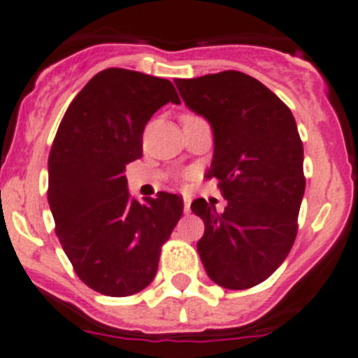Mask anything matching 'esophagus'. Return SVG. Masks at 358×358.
<instances>
[{
	"mask_svg": "<svg viewBox=\"0 0 358 358\" xmlns=\"http://www.w3.org/2000/svg\"><path fill=\"white\" fill-rule=\"evenodd\" d=\"M182 201H185V211L189 213V206H192V196L185 195V196H182Z\"/></svg>",
	"mask_w": 358,
	"mask_h": 358,
	"instance_id": "obj_1",
	"label": "esophagus"
}]
</instances>
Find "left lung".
Wrapping results in <instances>:
<instances>
[{
  "label": "left lung",
  "mask_w": 358,
  "mask_h": 358,
  "mask_svg": "<svg viewBox=\"0 0 358 358\" xmlns=\"http://www.w3.org/2000/svg\"><path fill=\"white\" fill-rule=\"evenodd\" d=\"M186 106L211 124L216 177L227 208L204 199L192 211L204 220L196 250L215 284L248 289L266 280L289 254L306 192L303 145L289 108L270 88L238 71L176 80Z\"/></svg>",
  "instance_id": "1"
}]
</instances>
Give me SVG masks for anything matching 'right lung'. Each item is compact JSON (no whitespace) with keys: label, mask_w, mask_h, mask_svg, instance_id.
<instances>
[{"label":"right lung","mask_w":358,"mask_h":358,"mask_svg":"<svg viewBox=\"0 0 358 358\" xmlns=\"http://www.w3.org/2000/svg\"><path fill=\"white\" fill-rule=\"evenodd\" d=\"M166 103L169 80L104 69L65 111L49 152L48 201L57 236L78 277L106 296H129L156 277L162 247L182 215V199L159 192L138 202L127 163L142 157V134Z\"/></svg>","instance_id":"1"}]
</instances>
